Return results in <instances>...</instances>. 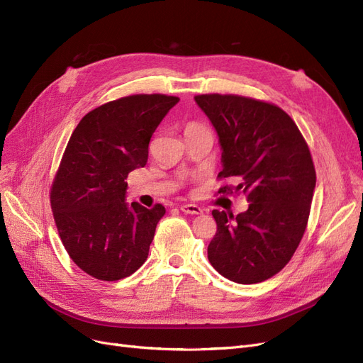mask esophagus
I'll list each match as a JSON object with an SVG mask.
<instances>
[{
  "mask_svg": "<svg viewBox=\"0 0 363 363\" xmlns=\"http://www.w3.org/2000/svg\"><path fill=\"white\" fill-rule=\"evenodd\" d=\"M180 210L186 214H202V213H204V210H202L198 206H195V204H184V206L180 207Z\"/></svg>",
  "mask_w": 363,
  "mask_h": 363,
  "instance_id": "1",
  "label": "esophagus"
}]
</instances>
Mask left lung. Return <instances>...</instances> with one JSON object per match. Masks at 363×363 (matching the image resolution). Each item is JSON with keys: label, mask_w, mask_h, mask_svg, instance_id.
Instances as JSON below:
<instances>
[{"label": "left lung", "mask_w": 363, "mask_h": 363, "mask_svg": "<svg viewBox=\"0 0 363 363\" xmlns=\"http://www.w3.org/2000/svg\"><path fill=\"white\" fill-rule=\"evenodd\" d=\"M222 150L219 177L234 179L249 208L213 210V268L230 281L260 283L281 271L306 232L315 171L306 140L280 107L238 95H198ZM230 191L222 187L219 192Z\"/></svg>", "instance_id": "left-lung-1"}]
</instances>
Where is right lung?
<instances>
[{
	"mask_svg": "<svg viewBox=\"0 0 363 363\" xmlns=\"http://www.w3.org/2000/svg\"><path fill=\"white\" fill-rule=\"evenodd\" d=\"M177 96L131 95L89 111L67 144L50 202L65 250L80 269L104 281L146 262L165 207L126 202L128 174L144 167L149 143Z\"/></svg>",
	"mask_w": 363,
	"mask_h": 363,
	"instance_id": "obj_1",
	"label": "right lung"
}]
</instances>
